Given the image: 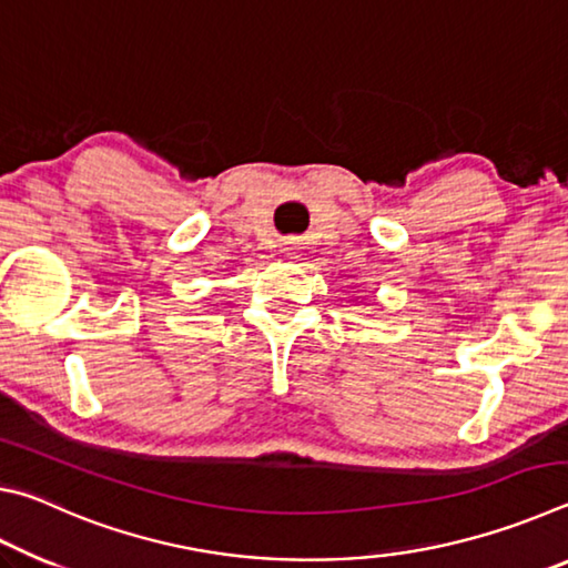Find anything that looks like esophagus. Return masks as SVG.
<instances>
[{"instance_id":"34e87169","label":"esophagus","mask_w":568,"mask_h":568,"mask_svg":"<svg viewBox=\"0 0 568 568\" xmlns=\"http://www.w3.org/2000/svg\"><path fill=\"white\" fill-rule=\"evenodd\" d=\"M283 255L285 257H297V240L295 237L285 240V243H283Z\"/></svg>"}]
</instances>
